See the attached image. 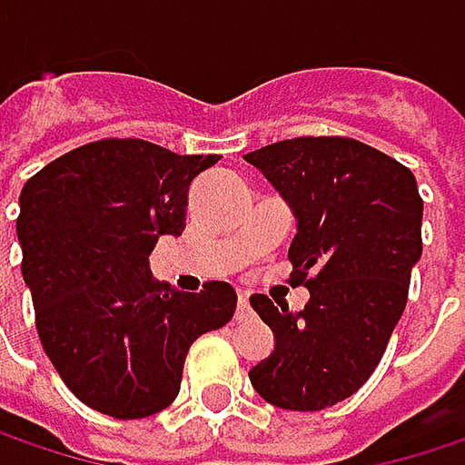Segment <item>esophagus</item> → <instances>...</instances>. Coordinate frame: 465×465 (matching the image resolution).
Here are the masks:
<instances>
[{
  "instance_id": "esophagus-1",
  "label": "esophagus",
  "mask_w": 465,
  "mask_h": 465,
  "mask_svg": "<svg viewBox=\"0 0 465 465\" xmlns=\"http://www.w3.org/2000/svg\"><path fill=\"white\" fill-rule=\"evenodd\" d=\"M247 312H250V293L247 291H239V310H236V315L244 318Z\"/></svg>"
}]
</instances>
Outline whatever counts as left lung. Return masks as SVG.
Segmentation results:
<instances>
[{
  "mask_svg": "<svg viewBox=\"0 0 465 465\" xmlns=\"http://www.w3.org/2000/svg\"><path fill=\"white\" fill-rule=\"evenodd\" d=\"M244 161L291 207L293 282L310 291L302 312L250 296L274 333L250 382L280 410L318 412L371 377L401 321L422 255L418 180L396 158L347 137L274 142Z\"/></svg>",
  "mask_w": 465,
  "mask_h": 465,
  "instance_id": "obj_1",
  "label": "left lung"
}]
</instances>
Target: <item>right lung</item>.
I'll list each match as a JSON object with an SVG mask.
<instances>
[{
    "instance_id": "right-lung-1",
    "label": "right lung",
    "mask_w": 465,
    "mask_h": 465,
    "mask_svg": "<svg viewBox=\"0 0 465 465\" xmlns=\"http://www.w3.org/2000/svg\"><path fill=\"white\" fill-rule=\"evenodd\" d=\"M218 155L144 140H102L50 161L21 191L18 242L37 333L66 388L118 420L166 410L188 347L236 310L229 282L183 293L147 255L185 229L188 188Z\"/></svg>"
}]
</instances>
